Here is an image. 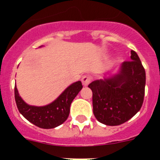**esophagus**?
I'll return each mask as SVG.
<instances>
[{"label":"esophagus","mask_w":160,"mask_h":160,"mask_svg":"<svg viewBox=\"0 0 160 160\" xmlns=\"http://www.w3.org/2000/svg\"><path fill=\"white\" fill-rule=\"evenodd\" d=\"M81 81H82V84L84 86H87L90 83V81H91V77L89 76V75H85L81 79Z\"/></svg>","instance_id":"esophagus-1"}]
</instances>
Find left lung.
Returning a JSON list of instances; mask_svg holds the SVG:
<instances>
[{
	"label": "left lung",
	"mask_w": 160,
	"mask_h": 160,
	"mask_svg": "<svg viewBox=\"0 0 160 160\" xmlns=\"http://www.w3.org/2000/svg\"><path fill=\"white\" fill-rule=\"evenodd\" d=\"M131 60L122 63L119 72L88 85L93 93V112L100 123L114 126L137 114L144 97L145 70L135 51Z\"/></svg>",
	"instance_id": "obj_1"
}]
</instances>
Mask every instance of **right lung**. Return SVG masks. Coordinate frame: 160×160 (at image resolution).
<instances>
[{"mask_svg": "<svg viewBox=\"0 0 160 160\" xmlns=\"http://www.w3.org/2000/svg\"><path fill=\"white\" fill-rule=\"evenodd\" d=\"M82 88L80 81L73 83L51 104L45 106H33L27 105L21 99L15 85V100L19 112L28 121L42 129H53L67 119L70 105Z\"/></svg>", "mask_w": 160, "mask_h": 160, "instance_id": "obj_1", "label": "right lung"}]
</instances>
